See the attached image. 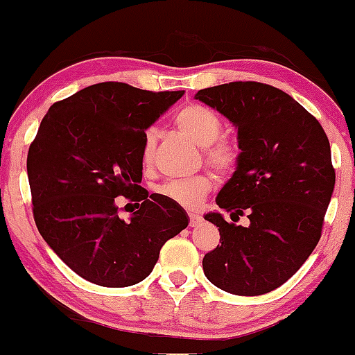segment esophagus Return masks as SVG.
Returning <instances> with one entry per match:
<instances>
[{"instance_id":"1","label":"esophagus","mask_w":355,"mask_h":355,"mask_svg":"<svg viewBox=\"0 0 355 355\" xmlns=\"http://www.w3.org/2000/svg\"><path fill=\"white\" fill-rule=\"evenodd\" d=\"M201 221H202V218L199 216L198 213H189V226H191V228L198 226Z\"/></svg>"}]
</instances>
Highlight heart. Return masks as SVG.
<instances>
[{
    "mask_svg": "<svg viewBox=\"0 0 355 355\" xmlns=\"http://www.w3.org/2000/svg\"><path fill=\"white\" fill-rule=\"evenodd\" d=\"M174 125L181 130L194 144L205 147L206 162L216 173L228 176L234 173L240 162V150L233 142L220 139L223 132V122L213 110L201 103H188L179 109L173 119ZM157 144L156 129H147L142 137L141 159L142 164L149 166L154 159V150ZM213 188V178L209 174H198L189 179H171L159 186L157 193L161 196L176 202L182 208H198Z\"/></svg>",
    "mask_w": 355,
    "mask_h": 355,
    "instance_id": "1",
    "label": "heart"
}]
</instances>
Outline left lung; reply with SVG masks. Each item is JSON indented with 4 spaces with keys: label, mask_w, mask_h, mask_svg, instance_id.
Instances as JSON below:
<instances>
[{
    "label": "left lung",
    "mask_w": 355,
    "mask_h": 355,
    "mask_svg": "<svg viewBox=\"0 0 355 355\" xmlns=\"http://www.w3.org/2000/svg\"><path fill=\"white\" fill-rule=\"evenodd\" d=\"M196 98L238 129L240 162L205 220L220 243L202 258L206 278L234 295H263L305 263L322 236L336 184L330 144L320 122L284 90L260 82H230L202 89Z\"/></svg>",
    "instance_id": "obj_1"
}]
</instances>
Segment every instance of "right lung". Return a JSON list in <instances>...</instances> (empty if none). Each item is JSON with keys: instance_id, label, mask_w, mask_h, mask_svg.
<instances>
[{"instance_id": "add662e5", "label": "right lung", "mask_w": 355, "mask_h": 355, "mask_svg": "<svg viewBox=\"0 0 355 355\" xmlns=\"http://www.w3.org/2000/svg\"><path fill=\"white\" fill-rule=\"evenodd\" d=\"M182 94L102 82L55 102L43 117L26 157L33 218L87 282L139 284L162 245L188 226L181 206L139 186L146 129ZM119 196L138 201L130 220L118 216Z\"/></svg>"}]
</instances>
